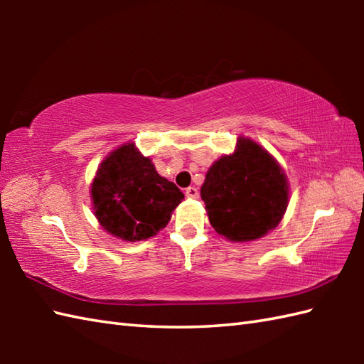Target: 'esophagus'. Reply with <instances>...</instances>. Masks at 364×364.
Here are the masks:
<instances>
[{
  "instance_id": "esophagus-1",
  "label": "esophagus",
  "mask_w": 364,
  "mask_h": 364,
  "mask_svg": "<svg viewBox=\"0 0 364 364\" xmlns=\"http://www.w3.org/2000/svg\"><path fill=\"white\" fill-rule=\"evenodd\" d=\"M186 197L189 198H197L198 197V189L196 186H189L186 189Z\"/></svg>"
}]
</instances>
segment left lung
<instances>
[{
	"label": "left lung",
	"mask_w": 364,
	"mask_h": 364,
	"mask_svg": "<svg viewBox=\"0 0 364 364\" xmlns=\"http://www.w3.org/2000/svg\"><path fill=\"white\" fill-rule=\"evenodd\" d=\"M200 194L213 228L233 242L266 236L280 223L289 198L283 168L249 137H239L235 153L214 162Z\"/></svg>",
	"instance_id": "1"
}]
</instances>
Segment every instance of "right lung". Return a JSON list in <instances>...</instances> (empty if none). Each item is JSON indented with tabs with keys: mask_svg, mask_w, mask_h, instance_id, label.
<instances>
[{
	"mask_svg": "<svg viewBox=\"0 0 364 364\" xmlns=\"http://www.w3.org/2000/svg\"><path fill=\"white\" fill-rule=\"evenodd\" d=\"M95 218L107 233L123 241H142L164 228L184 198L162 178L150 158L125 144L100 164L90 186Z\"/></svg>",
	"mask_w": 364,
	"mask_h": 364,
	"instance_id": "1",
	"label": "right lung"
}]
</instances>
